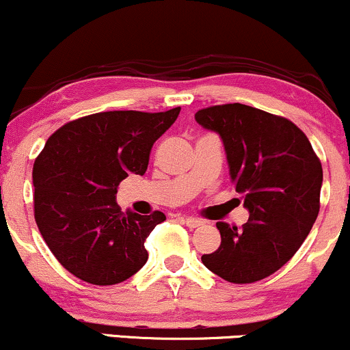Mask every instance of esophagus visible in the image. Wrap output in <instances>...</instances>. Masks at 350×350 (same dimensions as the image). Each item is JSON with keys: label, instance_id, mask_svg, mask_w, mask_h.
<instances>
[{"label": "esophagus", "instance_id": "obj_1", "mask_svg": "<svg viewBox=\"0 0 350 350\" xmlns=\"http://www.w3.org/2000/svg\"><path fill=\"white\" fill-rule=\"evenodd\" d=\"M180 220H183L184 224H186V226L189 227V228H196V227H200L202 226V220H199V219H194V217H180Z\"/></svg>", "mask_w": 350, "mask_h": 350}]
</instances>
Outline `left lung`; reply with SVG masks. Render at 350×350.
<instances>
[{
  "instance_id": "left-lung-1",
  "label": "left lung",
  "mask_w": 350,
  "mask_h": 350,
  "mask_svg": "<svg viewBox=\"0 0 350 350\" xmlns=\"http://www.w3.org/2000/svg\"><path fill=\"white\" fill-rule=\"evenodd\" d=\"M196 122L219 133L235 191L250 217L242 228L217 222L222 242L202 263L230 283L278 271L303 245L317 214L323 166L290 120L242 103L202 108Z\"/></svg>"
}]
</instances>
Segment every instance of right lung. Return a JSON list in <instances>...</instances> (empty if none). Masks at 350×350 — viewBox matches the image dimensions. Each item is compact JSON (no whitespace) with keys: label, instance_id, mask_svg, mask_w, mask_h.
<instances>
[{"label":"right lung","instance_id":"add662e5","mask_svg":"<svg viewBox=\"0 0 350 350\" xmlns=\"http://www.w3.org/2000/svg\"><path fill=\"white\" fill-rule=\"evenodd\" d=\"M179 111H102L49 136L33 167L34 219L44 242L74 276L108 286L146 263L144 240L166 215L122 212L116 187L131 172H146L152 144Z\"/></svg>","mask_w":350,"mask_h":350}]
</instances>
